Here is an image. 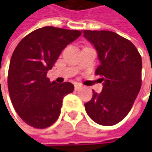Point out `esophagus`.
Wrapping results in <instances>:
<instances>
[{
    "label": "esophagus",
    "instance_id": "1",
    "mask_svg": "<svg viewBox=\"0 0 152 152\" xmlns=\"http://www.w3.org/2000/svg\"><path fill=\"white\" fill-rule=\"evenodd\" d=\"M82 89V86L79 85V84H75V85H74V90L75 91H79V90H81Z\"/></svg>",
    "mask_w": 152,
    "mask_h": 152
}]
</instances>
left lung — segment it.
I'll list each match as a JSON object with an SVG mask.
<instances>
[{"label":"left lung","mask_w":152,"mask_h":152,"mask_svg":"<svg viewBox=\"0 0 152 152\" xmlns=\"http://www.w3.org/2000/svg\"><path fill=\"white\" fill-rule=\"evenodd\" d=\"M85 37L97 51L100 65L96 70L103 88L93 91L85 103L87 114L98 124L112 126L124 119L131 110L141 87L142 60L129 39L107 30H84Z\"/></svg>","instance_id":"8db88e82"}]
</instances>
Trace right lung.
Wrapping results in <instances>:
<instances>
[{
    "instance_id": "right-lung-1",
    "label": "right lung",
    "mask_w": 152,
    "mask_h": 152,
    "mask_svg": "<svg viewBox=\"0 0 152 152\" xmlns=\"http://www.w3.org/2000/svg\"><path fill=\"white\" fill-rule=\"evenodd\" d=\"M80 35L79 30L43 27L17 45L9 65L8 91L17 113L27 124L45 129L58 118L63 97L74 86L69 82H50L46 74L62 50Z\"/></svg>"
}]
</instances>
